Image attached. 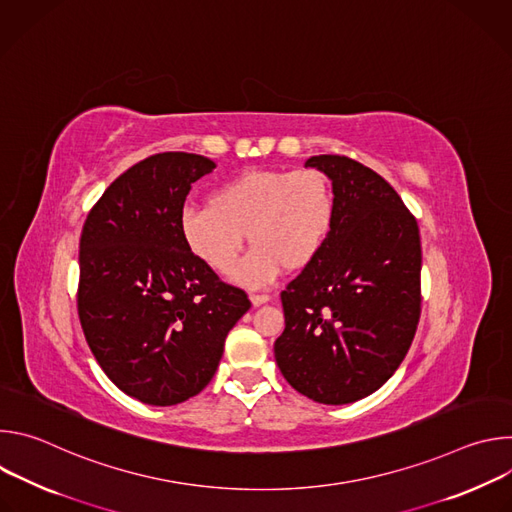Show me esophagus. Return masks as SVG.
<instances>
[{
	"label": "esophagus",
	"mask_w": 512,
	"mask_h": 512,
	"mask_svg": "<svg viewBox=\"0 0 512 512\" xmlns=\"http://www.w3.org/2000/svg\"><path fill=\"white\" fill-rule=\"evenodd\" d=\"M249 300H251V304H253V306H261V304L269 302V296H267V294H251V296H249Z\"/></svg>",
	"instance_id": "esophagus-1"
}]
</instances>
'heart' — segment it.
<instances>
[{"instance_id":"heart-1","label":"heart","mask_w":512,"mask_h":512,"mask_svg":"<svg viewBox=\"0 0 512 512\" xmlns=\"http://www.w3.org/2000/svg\"><path fill=\"white\" fill-rule=\"evenodd\" d=\"M336 200L328 176L316 168H249L218 184L208 204L186 206L180 235L210 271H235L251 287L271 283L281 269L302 271L322 253L334 225Z\"/></svg>"}]
</instances>
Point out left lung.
<instances>
[{
	"instance_id": "1",
	"label": "left lung",
	"mask_w": 512,
	"mask_h": 512,
	"mask_svg": "<svg viewBox=\"0 0 512 512\" xmlns=\"http://www.w3.org/2000/svg\"><path fill=\"white\" fill-rule=\"evenodd\" d=\"M306 166L332 180L334 225L318 259L281 291L275 360L298 393L344 405L375 393L403 362L421 314V241L393 186L346 156Z\"/></svg>"
}]
</instances>
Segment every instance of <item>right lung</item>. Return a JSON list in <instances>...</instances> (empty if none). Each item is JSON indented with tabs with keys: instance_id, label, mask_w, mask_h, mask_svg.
<instances>
[{
	"instance_id": "add662e5",
	"label": "right lung",
	"mask_w": 512,
	"mask_h": 512,
	"mask_svg": "<svg viewBox=\"0 0 512 512\" xmlns=\"http://www.w3.org/2000/svg\"><path fill=\"white\" fill-rule=\"evenodd\" d=\"M212 160L164 152L141 160L87 214L77 308L105 375L148 405H178L214 377L225 338L251 308L184 245L180 214Z\"/></svg>"
}]
</instances>
